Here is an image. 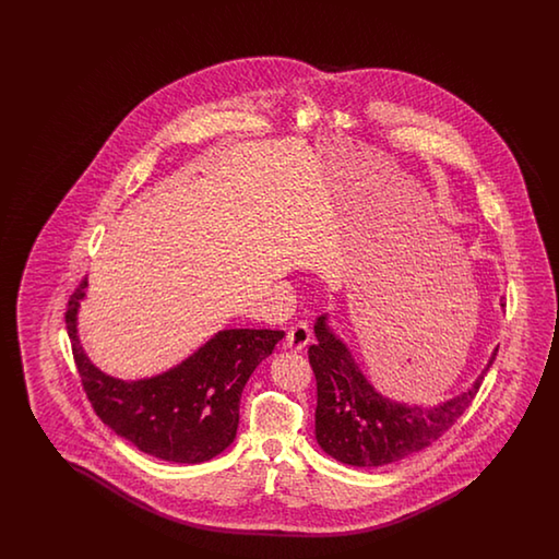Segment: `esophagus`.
Instances as JSON below:
<instances>
[{"label":"esophagus","instance_id":"obj_1","mask_svg":"<svg viewBox=\"0 0 559 559\" xmlns=\"http://www.w3.org/2000/svg\"><path fill=\"white\" fill-rule=\"evenodd\" d=\"M309 342H311V332H309V328L306 323H296V325H292V328L287 330L285 344H287L289 349L301 352Z\"/></svg>","mask_w":559,"mask_h":559}]
</instances>
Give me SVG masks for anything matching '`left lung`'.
<instances>
[{
  "label": "left lung",
  "instance_id": "8db88e82",
  "mask_svg": "<svg viewBox=\"0 0 559 559\" xmlns=\"http://www.w3.org/2000/svg\"><path fill=\"white\" fill-rule=\"evenodd\" d=\"M313 333L318 342L309 345L308 354L318 381L316 440L330 457L356 467L395 464L440 440L469 407L498 356L496 347L465 392L440 404H405L376 390L333 332L328 313L316 320Z\"/></svg>",
  "mask_w": 559,
  "mask_h": 559
}]
</instances>
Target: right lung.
I'll return each mask as SVG.
<instances>
[{"mask_svg": "<svg viewBox=\"0 0 559 559\" xmlns=\"http://www.w3.org/2000/svg\"><path fill=\"white\" fill-rule=\"evenodd\" d=\"M85 296L87 280L70 297L66 323L85 393L107 428L140 452L174 464H202L227 450L238 433L241 392L284 332L219 330L178 366L121 380L85 354L78 328Z\"/></svg>", "mask_w": 559, "mask_h": 559, "instance_id": "right-lung-1", "label": "right lung"}]
</instances>
